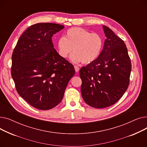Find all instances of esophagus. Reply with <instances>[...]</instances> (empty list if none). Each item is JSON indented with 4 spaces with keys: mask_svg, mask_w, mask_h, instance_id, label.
I'll return each mask as SVG.
<instances>
[{
    "mask_svg": "<svg viewBox=\"0 0 147 147\" xmlns=\"http://www.w3.org/2000/svg\"><path fill=\"white\" fill-rule=\"evenodd\" d=\"M74 68H75V71L76 72H78L79 71V67L78 65H74Z\"/></svg>",
    "mask_w": 147,
    "mask_h": 147,
    "instance_id": "34e87169",
    "label": "esophagus"
}]
</instances>
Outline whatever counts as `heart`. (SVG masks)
Masks as SVG:
<instances>
[{
  "mask_svg": "<svg viewBox=\"0 0 147 147\" xmlns=\"http://www.w3.org/2000/svg\"><path fill=\"white\" fill-rule=\"evenodd\" d=\"M102 46L101 37L96 33L79 27L69 29L65 37L59 38L57 42L58 52L63 58H66L73 51L71 59L74 63L82 62L89 64L99 56Z\"/></svg>",
  "mask_w": 147,
  "mask_h": 147,
  "instance_id": "1",
  "label": "heart"
}]
</instances>
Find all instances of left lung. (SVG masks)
Segmentation results:
<instances>
[{"mask_svg":"<svg viewBox=\"0 0 147 147\" xmlns=\"http://www.w3.org/2000/svg\"><path fill=\"white\" fill-rule=\"evenodd\" d=\"M106 39L99 57L79 72L81 92L88 105L102 109L117 102L126 91L132 65L126 46L113 31L103 26Z\"/></svg>","mask_w":147,"mask_h":147,"instance_id":"8db88e82","label":"left lung"}]
</instances>
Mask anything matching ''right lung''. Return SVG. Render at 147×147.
Segmentation results:
<instances>
[{"label":"right lung","mask_w":147,"mask_h":147,"mask_svg":"<svg viewBox=\"0 0 147 147\" xmlns=\"http://www.w3.org/2000/svg\"><path fill=\"white\" fill-rule=\"evenodd\" d=\"M64 26H31L20 36L12 55L11 76L18 94L32 106L47 110L59 104L74 66L53 48L52 37Z\"/></svg>","instance_id":"right-lung-1"}]
</instances>
